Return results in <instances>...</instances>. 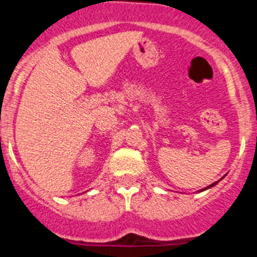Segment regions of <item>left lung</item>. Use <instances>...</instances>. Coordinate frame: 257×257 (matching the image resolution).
<instances>
[{
  "instance_id": "1",
  "label": "left lung",
  "mask_w": 257,
  "mask_h": 257,
  "mask_svg": "<svg viewBox=\"0 0 257 257\" xmlns=\"http://www.w3.org/2000/svg\"><path fill=\"white\" fill-rule=\"evenodd\" d=\"M216 184H217V181H215V183H213V184H211V185H208V187H206V188H205V189H202V190H206V189H208V188L213 187V185H216Z\"/></svg>"
}]
</instances>
